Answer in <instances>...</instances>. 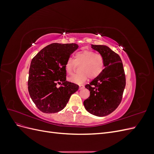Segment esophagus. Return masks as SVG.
I'll return each mask as SVG.
<instances>
[{"instance_id": "esophagus-1", "label": "esophagus", "mask_w": 154, "mask_h": 154, "mask_svg": "<svg viewBox=\"0 0 154 154\" xmlns=\"http://www.w3.org/2000/svg\"><path fill=\"white\" fill-rule=\"evenodd\" d=\"M83 88H84V85H79V89H80V90L83 89Z\"/></svg>"}]
</instances>
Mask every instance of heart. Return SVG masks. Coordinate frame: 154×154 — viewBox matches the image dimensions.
Segmentation results:
<instances>
[{
    "mask_svg": "<svg viewBox=\"0 0 154 154\" xmlns=\"http://www.w3.org/2000/svg\"><path fill=\"white\" fill-rule=\"evenodd\" d=\"M76 66H79L78 73L74 74L68 78V80L73 83L82 84L89 76L91 79L98 77L105 68V59L99 53H95L89 50L78 51L74 57V60L69 58L65 65L67 73L73 72Z\"/></svg>",
    "mask_w": 154,
    "mask_h": 154,
    "instance_id": "1",
    "label": "heart"
}]
</instances>
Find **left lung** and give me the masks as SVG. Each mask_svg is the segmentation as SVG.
Segmentation results:
<instances>
[{
	"label": "left lung",
	"instance_id": "obj_1",
	"mask_svg": "<svg viewBox=\"0 0 154 154\" xmlns=\"http://www.w3.org/2000/svg\"><path fill=\"white\" fill-rule=\"evenodd\" d=\"M105 59V68L85 88L90 96L83 101L85 109L96 116L102 117L114 112L120 104L126 85L125 74L119 56L103 45H91Z\"/></svg>",
	"mask_w": 154,
	"mask_h": 154
}]
</instances>
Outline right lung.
<instances>
[{"label": "right lung", "mask_w": 154, "mask_h": 154, "mask_svg": "<svg viewBox=\"0 0 154 154\" xmlns=\"http://www.w3.org/2000/svg\"><path fill=\"white\" fill-rule=\"evenodd\" d=\"M78 48L76 44L53 43L32 59L28 91L32 101L44 113H56L65 108L70 97L78 90L75 83L66 81L65 65ZM61 84L60 88L56 85Z\"/></svg>", "instance_id": "right-lung-1"}]
</instances>
